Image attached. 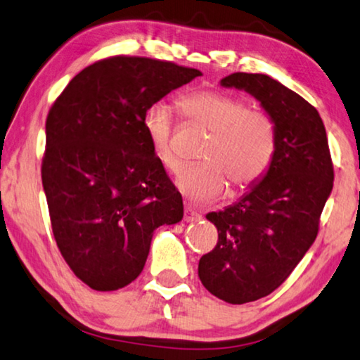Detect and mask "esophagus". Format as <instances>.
Returning <instances> with one entry per match:
<instances>
[{
	"label": "esophagus",
	"instance_id": "34e87169",
	"mask_svg": "<svg viewBox=\"0 0 360 360\" xmlns=\"http://www.w3.org/2000/svg\"><path fill=\"white\" fill-rule=\"evenodd\" d=\"M184 219L186 220V222H196V220L201 219V214H199L195 207L185 206V215H184Z\"/></svg>",
	"mask_w": 360,
	"mask_h": 360
}]
</instances>
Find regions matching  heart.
I'll return each mask as SVG.
<instances>
[{"label":"heart","mask_w":360,"mask_h":360,"mask_svg":"<svg viewBox=\"0 0 360 360\" xmlns=\"http://www.w3.org/2000/svg\"><path fill=\"white\" fill-rule=\"evenodd\" d=\"M176 109L188 122L201 125L211 138L201 153V164L181 169L176 179L180 191L195 201H211L222 195L226 181L235 191L257 184L274 161L275 120L262 108H250L246 98L198 90L176 99ZM153 154L170 172L179 167L172 145L174 117L165 104H154L143 115Z\"/></svg>","instance_id":"1"}]
</instances>
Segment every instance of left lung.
<instances>
[{"instance_id": "obj_1", "label": "left lung", "mask_w": 360, "mask_h": 360, "mask_svg": "<svg viewBox=\"0 0 360 360\" xmlns=\"http://www.w3.org/2000/svg\"><path fill=\"white\" fill-rule=\"evenodd\" d=\"M220 84L257 98L278 134L261 184L206 215L219 241L199 259V280L219 300L245 304L278 288L312 246L335 174L322 119L302 96L264 74L235 72Z\"/></svg>"}]
</instances>
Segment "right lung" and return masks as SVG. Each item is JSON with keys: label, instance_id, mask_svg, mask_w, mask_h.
Here are the masks:
<instances>
[{"label": "right lung", "instance_id": "right-lung-1", "mask_svg": "<svg viewBox=\"0 0 360 360\" xmlns=\"http://www.w3.org/2000/svg\"><path fill=\"white\" fill-rule=\"evenodd\" d=\"M201 75L170 60L110 56L77 74L46 117L41 161L54 240L96 291L131 283L153 231L184 217V201L143 129L146 109Z\"/></svg>", "mask_w": 360, "mask_h": 360}]
</instances>
